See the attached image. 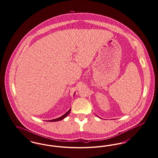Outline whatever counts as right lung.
I'll list each match as a JSON object with an SVG mask.
<instances>
[{"label":"right lung","instance_id":"add662e5","mask_svg":"<svg viewBox=\"0 0 158 158\" xmlns=\"http://www.w3.org/2000/svg\"><path fill=\"white\" fill-rule=\"evenodd\" d=\"M70 111H71V109H69V110L66 113H65L64 115H62V116L60 117H58V118H55V119H52V120H48L47 122H58V121H60V120H63L64 118H65L69 114V113H70Z\"/></svg>","mask_w":158,"mask_h":158}]
</instances>
